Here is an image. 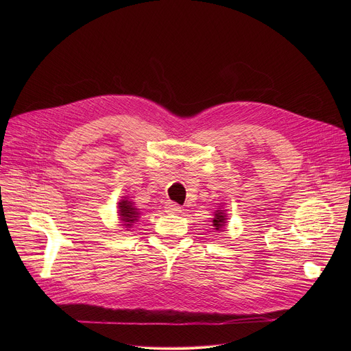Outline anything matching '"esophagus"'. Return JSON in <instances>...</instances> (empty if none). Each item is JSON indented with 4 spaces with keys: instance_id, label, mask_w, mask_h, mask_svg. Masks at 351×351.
<instances>
[{
    "instance_id": "esophagus-1",
    "label": "esophagus",
    "mask_w": 351,
    "mask_h": 351,
    "mask_svg": "<svg viewBox=\"0 0 351 351\" xmlns=\"http://www.w3.org/2000/svg\"><path fill=\"white\" fill-rule=\"evenodd\" d=\"M165 208H167L168 213H179V211H182L180 207L178 204H175V203H168Z\"/></svg>"
}]
</instances>
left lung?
I'll return each instance as SVG.
<instances>
[{
  "label": "left lung",
  "mask_w": 351,
  "mask_h": 351,
  "mask_svg": "<svg viewBox=\"0 0 351 351\" xmlns=\"http://www.w3.org/2000/svg\"><path fill=\"white\" fill-rule=\"evenodd\" d=\"M228 213L226 210L219 204L218 206V210L214 213V218H213V226L215 230L221 232L226 228V223H228Z\"/></svg>",
  "instance_id": "1"
}]
</instances>
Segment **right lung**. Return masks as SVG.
<instances>
[{"label": "right lung", "instance_id": "right-lung-1", "mask_svg": "<svg viewBox=\"0 0 351 351\" xmlns=\"http://www.w3.org/2000/svg\"><path fill=\"white\" fill-rule=\"evenodd\" d=\"M140 210L136 207L134 202H132V199L128 197V195H123L119 203H118V218H119V223L121 226L129 229L132 228L133 223H136L140 218Z\"/></svg>", "mask_w": 351, "mask_h": 351}]
</instances>
